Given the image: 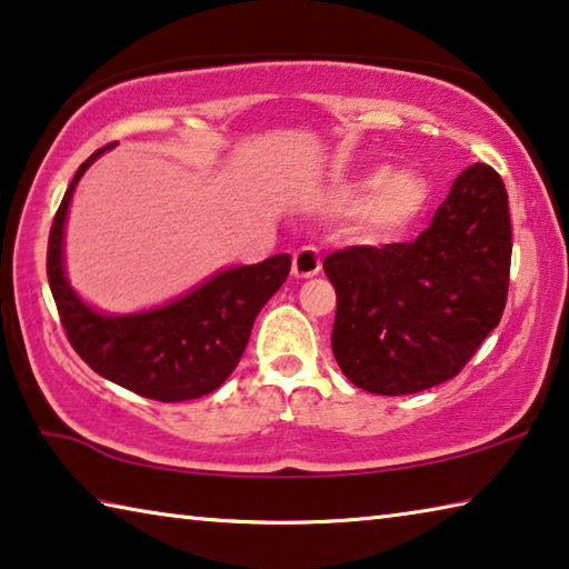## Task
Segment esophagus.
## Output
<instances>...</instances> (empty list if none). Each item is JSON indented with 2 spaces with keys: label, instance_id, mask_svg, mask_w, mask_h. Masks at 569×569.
Masks as SVG:
<instances>
[{
  "label": "esophagus",
  "instance_id": "34e87169",
  "mask_svg": "<svg viewBox=\"0 0 569 569\" xmlns=\"http://www.w3.org/2000/svg\"><path fill=\"white\" fill-rule=\"evenodd\" d=\"M291 271L296 278H311L321 271V256L319 250L311 248V246H303L298 248L293 253V263H291Z\"/></svg>",
  "mask_w": 569,
  "mask_h": 569
}]
</instances>
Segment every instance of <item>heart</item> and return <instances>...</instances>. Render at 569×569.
Returning <instances> with one entry per match:
<instances>
[{"instance_id":"b5f03b06","label":"heart","mask_w":569,"mask_h":569,"mask_svg":"<svg viewBox=\"0 0 569 569\" xmlns=\"http://www.w3.org/2000/svg\"><path fill=\"white\" fill-rule=\"evenodd\" d=\"M427 182L413 170H377L339 190L346 210L369 206L371 220L383 230L407 226L427 203Z\"/></svg>"}]
</instances>
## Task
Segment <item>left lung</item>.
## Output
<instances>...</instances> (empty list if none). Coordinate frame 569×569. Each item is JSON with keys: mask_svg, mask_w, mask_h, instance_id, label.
<instances>
[{"mask_svg": "<svg viewBox=\"0 0 569 569\" xmlns=\"http://www.w3.org/2000/svg\"><path fill=\"white\" fill-rule=\"evenodd\" d=\"M512 263L505 182L487 162L455 180L411 243L349 246L323 261L331 346L346 379L401 397L455 379L502 321Z\"/></svg>", "mask_w": 569, "mask_h": 569, "instance_id": "left-lung-1", "label": "left lung"}]
</instances>
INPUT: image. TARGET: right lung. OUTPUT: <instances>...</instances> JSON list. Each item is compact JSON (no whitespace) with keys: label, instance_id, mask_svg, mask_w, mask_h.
Masks as SVG:
<instances>
[{"label":"right lung","instance_id":"obj_1","mask_svg":"<svg viewBox=\"0 0 569 569\" xmlns=\"http://www.w3.org/2000/svg\"><path fill=\"white\" fill-rule=\"evenodd\" d=\"M108 148L94 150L77 168L54 213L47 243V278L67 341L92 371L146 399L170 403L206 397L233 373L258 311L291 271V258L278 253L263 263L230 268L158 311L94 313L74 296L64 278L62 228L77 180Z\"/></svg>","mask_w":569,"mask_h":569}]
</instances>
